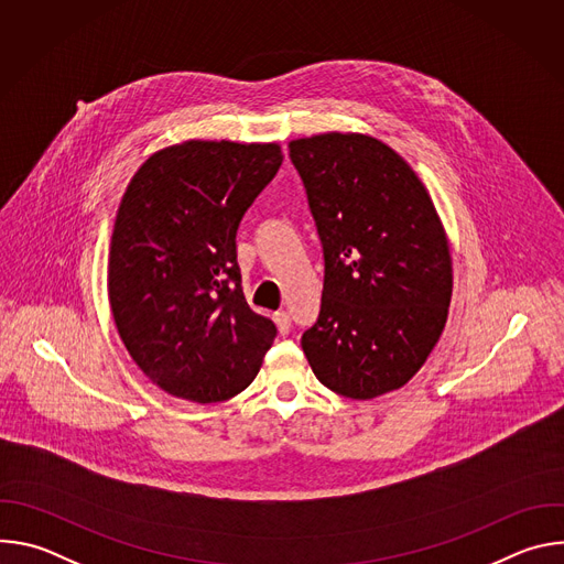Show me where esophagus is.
I'll return each instance as SVG.
<instances>
[{
    "label": "esophagus",
    "mask_w": 564,
    "mask_h": 564,
    "mask_svg": "<svg viewBox=\"0 0 564 564\" xmlns=\"http://www.w3.org/2000/svg\"><path fill=\"white\" fill-rule=\"evenodd\" d=\"M274 324H276V328H279L281 335H288V333H290V314H288L285 310L274 312Z\"/></svg>",
    "instance_id": "1"
}]
</instances>
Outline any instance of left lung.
<instances>
[{
  "label": "left lung",
  "instance_id": "1",
  "mask_svg": "<svg viewBox=\"0 0 564 564\" xmlns=\"http://www.w3.org/2000/svg\"><path fill=\"white\" fill-rule=\"evenodd\" d=\"M326 259L316 324L301 348L337 394L375 399L406 386L440 341L453 261L413 167L366 133L290 142Z\"/></svg>",
  "mask_w": 564,
  "mask_h": 564
}]
</instances>
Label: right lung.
I'll use <instances>...</instances> for the list:
<instances>
[{
    "mask_svg": "<svg viewBox=\"0 0 564 564\" xmlns=\"http://www.w3.org/2000/svg\"><path fill=\"white\" fill-rule=\"evenodd\" d=\"M281 163L279 142L185 140L151 153L124 189L111 314L135 366L174 397L214 404L246 390L276 337L243 296L236 229Z\"/></svg>",
    "mask_w": 564,
    "mask_h": 564,
    "instance_id": "obj_1",
    "label": "right lung"
}]
</instances>
